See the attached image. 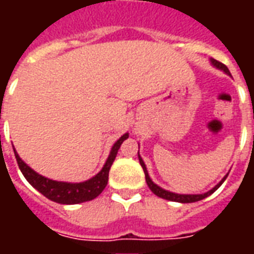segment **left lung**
<instances>
[{
  "label": "left lung",
  "mask_w": 254,
  "mask_h": 254,
  "mask_svg": "<svg viewBox=\"0 0 254 254\" xmlns=\"http://www.w3.org/2000/svg\"><path fill=\"white\" fill-rule=\"evenodd\" d=\"M209 61H211V64H212L213 67H216V69L222 70V72H224L226 74L231 76L229 67L226 66L224 64L219 63V61L213 60V58H211ZM138 151H140V145H138ZM137 155H138V162H140V165H141V167H143V170H144V174H145V181H147V185H148V188L151 189V191H152L154 194H156L158 197H160V198H165V200H169V201L182 202V204L200 201V200H202V198L211 196V194H212L215 190H218V188H220V185H222V184L226 181V178H227V176H229V173H227V174H226V176H224L223 178L220 180V182H219V184H216V185H215V187H213L211 190L205 191V193H198V194H182V193H174V191L166 190V189H163V188L159 187V185H156V184H155V182L151 180V177H149V174H148V170H147V166H145V163H144L143 158L140 156V152H137Z\"/></svg>",
  "instance_id": "obj_1"
}]
</instances>
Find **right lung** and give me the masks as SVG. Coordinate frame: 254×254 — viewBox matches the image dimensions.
I'll return each mask as SVG.
<instances>
[{
  "label": "right lung",
  "mask_w": 254,
  "mask_h": 254,
  "mask_svg": "<svg viewBox=\"0 0 254 254\" xmlns=\"http://www.w3.org/2000/svg\"><path fill=\"white\" fill-rule=\"evenodd\" d=\"M127 137H129V133L122 134L121 137L113 144L110 154L107 156L102 170L96 176L91 177L89 180L83 182L54 181V180H50L47 177L41 176L39 173L32 170L30 166L20 158L14 147L13 151L16 160H17V165H19L23 176L25 177V180L30 182L32 187L35 188L36 190L42 193L45 197H47L49 200H52V201L70 205V204H80V202L94 200L95 197H98L103 191V189L107 185V181H109V171H110L113 162L116 159L117 152L121 147V144Z\"/></svg>",
  "instance_id": "1"
}]
</instances>
